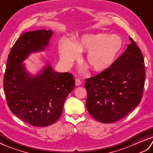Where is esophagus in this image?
Returning a JSON list of instances; mask_svg holds the SVG:
<instances>
[{"label": "esophagus", "mask_w": 153, "mask_h": 153, "mask_svg": "<svg viewBox=\"0 0 153 153\" xmlns=\"http://www.w3.org/2000/svg\"><path fill=\"white\" fill-rule=\"evenodd\" d=\"M80 84H81L80 80L79 79H75V85H76V86H79Z\"/></svg>", "instance_id": "obj_1"}]
</instances>
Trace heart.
Returning a JSON list of instances; mask_svg holds the SVG:
<instances>
[{
    "mask_svg": "<svg viewBox=\"0 0 153 153\" xmlns=\"http://www.w3.org/2000/svg\"><path fill=\"white\" fill-rule=\"evenodd\" d=\"M123 40L118 35L106 33L86 34L71 44L63 41L59 46L62 62L70 66L77 57V52H87L85 62L95 72H101L109 68L121 52Z\"/></svg>",
    "mask_w": 153,
    "mask_h": 153,
    "instance_id": "1",
    "label": "heart"
}]
</instances>
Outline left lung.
<instances>
[{
	"label": "left lung",
	"mask_w": 153,
	"mask_h": 153,
	"mask_svg": "<svg viewBox=\"0 0 153 153\" xmlns=\"http://www.w3.org/2000/svg\"><path fill=\"white\" fill-rule=\"evenodd\" d=\"M126 50L107 70L86 79V107L103 123H113L140 104L143 94L145 69L141 50L131 37Z\"/></svg>",
	"instance_id": "left-lung-1"
}]
</instances>
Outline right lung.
<instances>
[{"mask_svg":"<svg viewBox=\"0 0 153 153\" xmlns=\"http://www.w3.org/2000/svg\"><path fill=\"white\" fill-rule=\"evenodd\" d=\"M52 31L23 33L8 55L4 75V94L12 113L33 126H48L58 120L66 97L74 88L72 74L54 71L48 64L41 73L30 76L21 64L30 53L44 50Z\"/></svg>","mask_w":153,"mask_h":153,"instance_id":"add662e5","label":"right lung"}]
</instances>
